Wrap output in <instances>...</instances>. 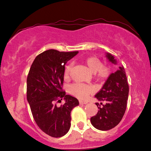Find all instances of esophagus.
I'll list each match as a JSON object with an SVG mask.
<instances>
[{
    "mask_svg": "<svg viewBox=\"0 0 151 151\" xmlns=\"http://www.w3.org/2000/svg\"><path fill=\"white\" fill-rule=\"evenodd\" d=\"M79 103L81 104H88L87 101H79Z\"/></svg>",
    "mask_w": 151,
    "mask_h": 151,
    "instance_id": "34e87169",
    "label": "esophagus"
}]
</instances>
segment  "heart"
Masks as SVG:
<instances>
[{
  "label": "heart",
  "instance_id": "obj_1",
  "mask_svg": "<svg viewBox=\"0 0 151 151\" xmlns=\"http://www.w3.org/2000/svg\"><path fill=\"white\" fill-rule=\"evenodd\" d=\"M84 63L89 71L93 74L94 78L96 81H102L108 77L110 68L108 66L102 65V62L98 58L95 56L88 57L84 60ZM72 65L70 64L66 66L64 70V78H67L69 77ZM69 91L75 97L80 99H86L91 93L92 88L88 85L76 83L70 86Z\"/></svg>",
  "mask_w": 151,
  "mask_h": 151
}]
</instances>
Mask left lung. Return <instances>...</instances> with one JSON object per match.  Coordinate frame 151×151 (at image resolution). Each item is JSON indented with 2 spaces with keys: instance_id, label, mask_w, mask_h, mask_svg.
I'll list each match as a JSON object with an SVG mask.
<instances>
[{
  "instance_id": "left-lung-1",
  "label": "left lung",
  "mask_w": 151,
  "mask_h": 151,
  "mask_svg": "<svg viewBox=\"0 0 151 151\" xmlns=\"http://www.w3.org/2000/svg\"><path fill=\"white\" fill-rule=\"evenodd\" d=\"M106 57L109 62L116 65L117 60L113 55L107 52ZM129 92L125 70L123 67H119L116 72L108 76L101 90L95 96L101 102L95 103L99 110L97 114L90 119L95 129L108 130L120 123L126 111Z\"/></svg>"
}]
</instances>
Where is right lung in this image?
I'll return each mask as SVG.
<instances>
[{"label": "right lung", "mask_w": 151, "mask_h": 151, "mask_svg": "<svg viewBox=\"0 0 151 151\" xmlns=\"http://www.w3.org/2000/svg\"><path fill=\"white\" fill-rule=\"evenodd\" d=\"M50 49L37 56L27 77V101L40 129L54 137H60L70 127V112L77 106V99L62 90L65 65L78 54ZM62 99L65 103L58 107L55 102Z\"/></svg>", "instance_id": "1"}]
</instances>
